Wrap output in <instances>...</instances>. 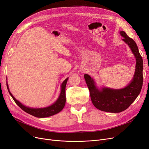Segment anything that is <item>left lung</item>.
<instances>
[{
	"instance_id": "8db88e82",
	"label": "left lung",
	"mask_w": 149,
	"mask_h": 149,
	"mask_svg": "<svg viewBox=\"0 0 149 149\" xmlns=\"http://www.w3.org/2000/svg\"><path fill=\"white\" fill-rule=\"evenodd\" d=\"M123 40L130 47L136 57V63L133 78L129 84L121 89L103 87L99 89L91 77L84 74L92 102L95 108L109 112H120L127 109L138 97L143 84V61L135 41L124 31H120Z\"/></svg>"
}]
</instances>
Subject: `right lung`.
I'll return each instance as SVG.
<instances>
[{"instance_id":"add662e5","label":"right lung","mask_w":149,"mask_h":149,"mask_svg":"<svg viewBox=\"0 0 149 149\" xmlns=\"http://www.w3.org/2000/svg\"><path fill=\"white\" fill-rule=\"evenodd\" d=\"M68 79V78H67L66 79H65V81L62 82V86H61V92L56 102L54 103H53L52 105L43 108H31L23 105L22 103H21L19 102V101L16 100V98L13 96L12 94L11 93V92L9 91L8 86L7 84V87L10 95L11 96V97L13 98L15 102L16 103L17 106H19L24 111H25L26 112L28 113V114H31L33 116L39 117V118H43V117H49L54 114H56L59 112H61L64 108L65 102H66L65 87H66V84H67Z\"/></svg>"}]
</instances>
